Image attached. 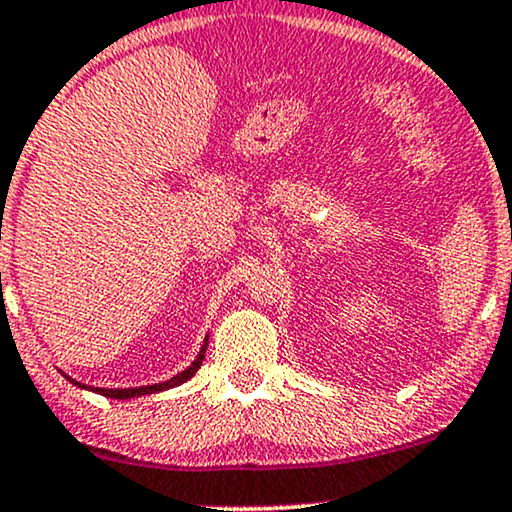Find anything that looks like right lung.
<instances>
[{"mask_svg": "<svg viewBox=\"0 0 512 512\" xmlns=\"http://www.w3.org/2000/svg\"><path fill=\"white\" fill-rule=\"evenodd\" d=\"M207 342H209V337L204 339V346H202V351H199V356L195 358V361H192V366H187L185 370H182V373L175 375V378L166 380V383H156V385H146V387H125V390H105V387H96V390H93V392H98V395H105V397H113V399H132V397L154 395V392L170 390V387H178L180 383H185V380H190L192 375H195L197 370H199V366H202V361H204V354H207ZM64 378H67L69 383H74V385H79V387H86V385L76 383V380L69 378V375H64Z\"/></svg>", "mask_w": 512, "mask_h": 512, "instance_id": "add662e5", "label": "right lung"}]
</instances>
